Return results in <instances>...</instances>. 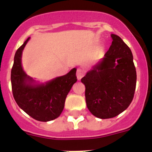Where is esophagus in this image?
I'll return each mask as SVG.
<instances>
[{
    "label": "esophagus",
    "instance_id": "34e87169",
    "mask_svg": "<svg viewBox=\"0 0 152 152\" xmlns=\"http://www.w3.org/2000/svg\"><path fill=\"white\" fill-rule=\"evenodd\" d=\"M76 75H77V78L78 79V80H80V79L84 77V70L80 69V68H79V69H77V73H76Z\"/></svg>",
    "mask_w": 152,
    "mask_h": 152
}]
</instances>
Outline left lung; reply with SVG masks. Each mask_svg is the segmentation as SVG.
Masks as SVG:
<instances>
[{"mask_svg": "<svg viewBox=\"0 0 152 152\" xmlns=\"http://www.w3.org/2000/svg\"><path fill=\"white\" fill-rule=\"evenodd\" d=\"M112 44L100 62L81 79L90 112L100 119L115 117L128 108L136 87V71L129 47L111 35Z\"/></svg>", "mask_w": 152, "mask_h": 152, "instance_id": "left-lung-1", "label": "left lung"}]
</instances>
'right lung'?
I'll return each instance as SVG.
<instances>
[{
  "label": "right lung",
  "mask_w": 152,
  "mask_h": 152,
  "mask_svg": "<svg viewBox=\"0 0 152 152\" xmlns=\"http://www.w3.org/2000/svg\"><path fill=\"white\" fill-rule=\"evenodd\" d=\"M29 38L17 50L11 69V85L14 100L25 113L36 120L48 122L61 115L70 90L77 81L76 68L45 84H33L21 64L24 47Z\"/></svg>",
  "instance_id": "right-lung-1"
}]
</instances>
